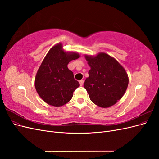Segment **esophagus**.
Segmentation results:
<instances>
[{"mask_svg": "<svg viewBox=\"0 0 159 159\" xmlns=\"http://www.w3.org/2000/svg\"><path fill=\"white\" fill-rule=\"evenodd\" d=\"M80 85H84V81L83 80H80Z\"/></svg>", "mask_w": 159, "mask_h": 159, "instance_id": "34e87169", "label": "esophagus"}]
</instances>
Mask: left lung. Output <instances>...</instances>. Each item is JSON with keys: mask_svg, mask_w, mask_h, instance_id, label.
<instances>
[{"mask_svg": "<svg viewBox=\"0 0 159 159\" xmlns=\"http://www.w3.org/2000/svg\"><path fill=\"white\" fill-rule=\"evenodd\" d=\"M91 67L84 87L91 102L106 108L121 99L127 88L128 75L122 66L105 53L96 56H85Z\"/></svg>", "mask_w": 159, "mask_h": 159, "instance_id": "1", "label": "left lung"}]
</instances>
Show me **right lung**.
Listing matches in <instances>:
<instances>
[{
    "mask_svg": "<svg viewBox=\"0 0 159 159\" xmlns=\"http://www.w3.org/2000/svg\"><path fill=\"white\" fill-rule=\"evenodd\" d=\"M78 57L80 55L77 53L65 52L61 44L49 50L35 78L36 91L46 103L60 107L71 100L80 84L68 68V64Z\"/></svg>",
    "mask_w": 159,
    "mask_h": 159,
    "instance_id": "obj_1",
    "label": "right lung"
}]
</instances>
